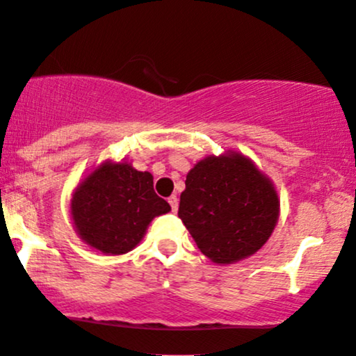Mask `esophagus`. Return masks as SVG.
<instances>
[{
  "label": "esophagus",
  "mask_w": 356,
  "mask_h": 356,
  "mask_svg": "<svg viewBox=\"0 0 356 356\" xmlns=\"http://www.w3.org/2000/svg\"><path fill=\"white\" fill-rule=\"evenodd\" d=\"M168 202H170V206H172V211L177 212L178 211V197L175 196V194H172V196L168 197Z\"/></svg>",
  "instance_id": "esophagus-1"
}]
</instances>
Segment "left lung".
<instances>
[{
  "mask_svg": "<svg viewBox=\"0 0 356 356\" xmlns=\"http://www.w3.org/2000/svg\"><path fill=\"white\" fill-rule=\"evenodd\" d=\"M274 184L245 155L228 150L189 170L178 217L202 254L233 264L259 251L279 220Z\"/></svg>",
  "mask_w": 356,
  "mask_h": 356,
  "instance_id": "left-lung-1",
  "label": "left lung"
}]
</instances>
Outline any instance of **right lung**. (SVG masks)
<instances>
[{
    "label": "right lung",
    "mask_w": 356,
    "mask_h": 356,
    "mask_svg": "<svg viewBox=\"0 0 356 356\" xmlns=\"http://www.w3.org/2000/svg\"><path fill=\"white\" fill-rule=\"evenodd\" d=\"M172 211L154 191V177L128 162H104L82 179L71 199L76 233L104 254L134 250L154 217Z\"/></svg>",
    "instance_id": "1"
}]
</instances>
